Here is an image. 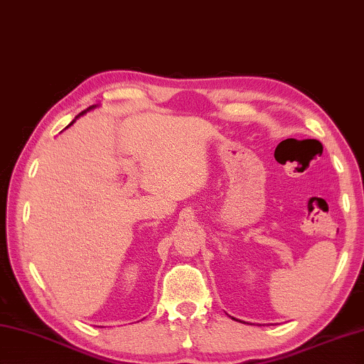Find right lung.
I'll use <instances>...</instances> for the list:
<instances>
[{"label":"right lung","mask_w":364,"mask_h":364,"mask_svg":"<svg viewBox=\"0 0 364 364\" xmlns=\"http://www.w3.org/2000/svg\"><path fill=\"white\" fill-rule=\"evenodd\" d=\"M96 107H97V105H91V107H88V109H87V110H83V112H80V113H78V115L75 117V119H77V118H80L82 115H85V113H87V112L92 110V109H96ZM75 119H74V121H73V123H70V124H74V123H75ZM70 124H69V126H70ZM69 126H68V127H69Z\"/></svg>","instance_id":"1"}]
</instances>
